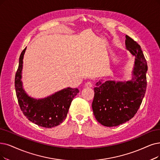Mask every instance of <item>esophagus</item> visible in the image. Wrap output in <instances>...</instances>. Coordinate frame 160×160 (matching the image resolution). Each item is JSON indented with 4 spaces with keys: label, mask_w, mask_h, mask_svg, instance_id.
<instances>
[{
    "label": "esophagus",
    "mask_w": 160,
    "mask_h": 160,
    "mask_svg": "<svg viewBox=\"0 0 160 160\" xmlns=\"http://www.w3.org/2000/svg\"><path fill=\"white\" fill-rule=\"evenodd\" d=\"M85 87L87 88H91L92 87V83L91 82H87L85 83Z\"/></svg>",
    "instance_id": "esophagus-1"
}]
</instances>
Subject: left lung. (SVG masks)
I'll use <instances>...</instances> for the list:
<instances>
[{"instance_id": "obj_1", "label": "left lung", "mask_w": 160, "mask_h": 160, "mask_svg": "<svg viewBox=\"0 0 160 160\" xmlns=\"http://www.w3.org/2000/svg\"><path fill=\"white\" fill-rule=\"evenodd\" d=\"M127 49L135 56L133 78L126 82H97L92 108L94 117L106 127H116L129 121L137 113L146 91L148 66L141 47L126 35Z\"/></svg>"}]
</instances>
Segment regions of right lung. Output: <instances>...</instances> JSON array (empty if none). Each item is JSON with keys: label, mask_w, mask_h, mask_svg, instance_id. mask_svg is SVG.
<instances>
[{"label": "right lung", "mask_w": 160, "mask_h": 160, "mask_svg": "<svg viewBox=\"0 0 160 160\" xmlns=\"http://www.w3.org/2000/svg\"><path fill=\"white\" fill-rule=\"evenodd\" d=\"M25 48L22 52L15 75V88L18 102L24 116L40 127L51 128L58 126L66 117L73 98L79 93L78 88H67L47 98L36 100L25 94L22 84V70Z\"/></svg>", "instance_id": "right-lung-1"}]
</instances>
